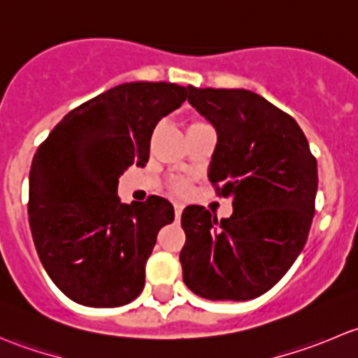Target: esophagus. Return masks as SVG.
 I'll use <instances>...</instances> for the list:
<instances>
[{"mask_svg":"<svg viewBox=\"0 0 358 358\" xmlns=\"http://www.w3.org/2000/svg\"><path fill=\"white\" fill-rule=\"evenodd\" d=\"M182 211H183V204L176 202V204H175V216H176V218H180V216H182Z\"/></svg>","mask_w":358,"mask_h":358,"instance_id":"obj_1","label":"esophagus"}]
</instances>
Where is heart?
<instances>
[{
    "label": "heart",
    "mask_w": 358,
    "mask_h": 358,
    "mask_svg": "<svg viewBox=\"0 0 358 358\" xmlns=\"http://www.w3.org/2000/svg\"><path fill=\"white\" fill-rule=\"evenodd\" d=\"M194 124H201V122H199V121H196V122H194ZM178 189H180V190H183V185H178Z\"/></svg>",
    "instance_id": "obj_1"
}]
</instances>
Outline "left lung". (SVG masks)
I'll use <instances>...</instances> for the list:
<instances>
[{"instance_id": "8db88e82", "label": "left lung", "mask_w": 358, "mask_h": 358, "mask_svg": "<svg viewBox=\"0 0 358 358\" xmlns=\"http://www.w3.org/2000/svg\"><path fill=\"white\" fill-rule=\"evenodd\" d=\"M189 88V102L216 129L209 164L216 194L234 213L218 222L183 209V282L211 301H248L272 289L308 239L317 161L298 122L249 90Z\"/></svg>"}]
</instances>
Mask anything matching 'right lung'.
Masks as SVG:
<instances>
[{
    "label": "right lung",
    "instance_id": "obj_1",
    "mask_svg": "<svg viewBox=\"0 0 358 358\" xmlns=\"http://www.w3.org/2000/svg\"><path fill=\"white\" fill-rule=\"evenodd\" d=\"M185 99L173 83L114 86L64 115L36 150L29 225L46 273L72 301L114 308L142 292L157 232L175 209L159 196L122 204L119 176L145 166L154 128Z\"/></svg>",
    "mask_w": 358,
    "mask_h": 358
}]
</instances>
